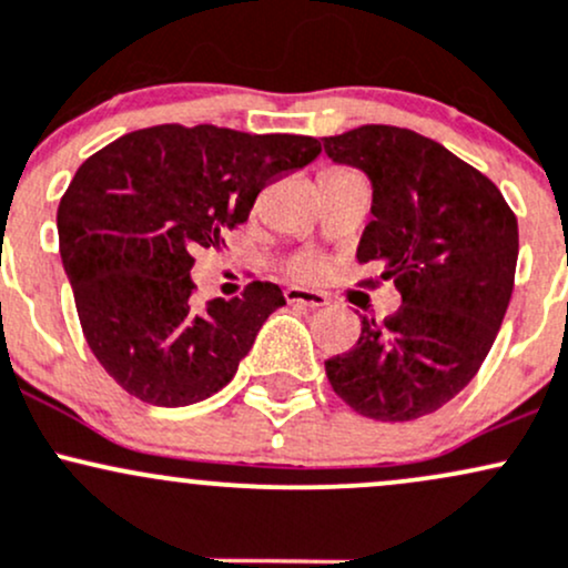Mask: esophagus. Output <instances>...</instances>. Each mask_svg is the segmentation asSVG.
<instances>
[{
	"label": "esophagus",
	"instance_id": "1",
	"mask_svg": "<svg viewBox=\"0 0 568 568\" xmlns=\"http://www.w3.org/2000/svg\"><path fill=\"white\" fill-rule=\"evenodd\" d=\"M286 303H301V305H308V308H324L327 305V295H322V292L316 290H303V286H290V290L284 292Z\"/></svg>",
	"mask_w": 568,
	"mask_h": 568
}]
</instances>
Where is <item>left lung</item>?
I'll use <instances>...</instances> for the list:
<instances>
[{
  "mask_svg": "<svg viewBox=\"0 0 568 568\" xmlns=\"http://www.w3.org/2000/svg\"><path fill=\"white\" fill-rule=\"evenodd\" d=\"M335 163L373 187L359 263L384 265L403 295L384 322L362 316L352 352L324 362L335 394L375 422H413L480 369L507 314L518 220L488 176L443 144L397 125L324 136Z\"/></svg>",
  "mask_w": 568,
  "mask_h": 568,
  "instance_id": "8db88e82",
  "label": "left lung"
}]
</instances>
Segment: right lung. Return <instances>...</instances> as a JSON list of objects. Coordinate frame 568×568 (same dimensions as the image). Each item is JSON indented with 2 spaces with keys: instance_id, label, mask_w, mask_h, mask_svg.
I'll use <instances>...</instances> for the list:
<instances>
[{
  "instance_id": "right-lung-1",
  "label": "right lung",
  "mask_w": 568,
  "mask_h": 568,
  "mask_svg": "<svg viewBox=\"0 0 568 568\" xmlns=\"http://www.w3.org/2000/svg\"><path fill=\"white\" fill-rule=\"evenodd\" d=\"M295 133L155 125L88 158L59 206L61 263L88 346L125 392L184 407L231 384L267 316L271 282L193 305V252L225 244L276 176L316 161Z\"/></svg>"
}]
</instances>
